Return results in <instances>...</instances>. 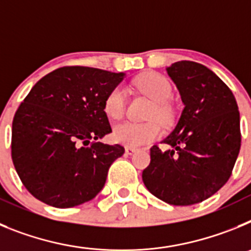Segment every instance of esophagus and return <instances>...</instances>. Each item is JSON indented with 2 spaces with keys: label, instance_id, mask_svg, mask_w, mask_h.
<instances>
[{
  "label": "esophagus",
  "instance_id": "obj_1",
  "mask_svg": "<svg viewBox=\"0 0 251 251\" xmlns=\"http://www.w3.org/2000/svg\"><path fill=\"white\" fill-rule=\"evenodd\" d=\"M136 152H137V148L126 147V154H128V156H132V154H134Z\"/></svg>",
  "mask_w": 251,
  "mask_h": 251
}]
</instances>
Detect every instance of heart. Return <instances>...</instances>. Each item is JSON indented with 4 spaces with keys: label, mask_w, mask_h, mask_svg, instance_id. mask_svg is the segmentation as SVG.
Returning <instances> with one entry per match:
<instances>
[{
    "label": "heart",
    "mask_w": 251,
    "mask_h": 251,
    "mask_svg": "<svg viewBox=\"0 0 251 251\" xmlns=\"http://www.w3.org/2000/svg\"><path fill=\"white\" fill-rule=\"evenodd\" d=\"M137 89L146 94L153 101L148 113L147 123L124 122L114 128L113 138L115 142L127 147H141L157 141L162 136V128L157 121L168 124L174 119V109L168 103L172 95V86L163 75L157 73H146L134 81ZM124 90L117 86L110 90L104 100V112L113 121H118L124 114Z\"/></svg>",
    "instance_id": "1"
}]
</instances>
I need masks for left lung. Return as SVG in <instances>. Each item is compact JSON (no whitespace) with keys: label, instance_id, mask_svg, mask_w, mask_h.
<instances>
[{"label":"left lung","instance_id":"8db88e82","mask_svg":"<svg viewBox=\"0 0 251 251\" xmlns=\"http://www.w3.org/2000/svg\"><path fill=\"white\" fill-rule=\"evenodd\" d=\"M185 108L163 143L151 148V163L142 179L152 195L170 205L199 203L216 194L230 178L241 146L240 114L229 86L195 61L167 68Z\"/></svg>","mask_w":251,"mask_h":251}]
</instances>
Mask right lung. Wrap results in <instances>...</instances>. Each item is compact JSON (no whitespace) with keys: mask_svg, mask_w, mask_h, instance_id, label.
<instances>
[{"mask_svg":"<svg viewBox=\"0 0 251 251\" xmlns=\"http://www.w3.org/2000/svg\"><path fill=\"white\" fill-rule=\"evenodd\" d=\"M123 73L63 66L41 77L12 121L11 157L21 182L37 200L68 208L94 199L121 145L98 139L112 132L106 95Z\"/></svg>","mask_w":251,"mask_h":251,"instance_id":"right-lung-1","label":"right lung"}]
</instances>
